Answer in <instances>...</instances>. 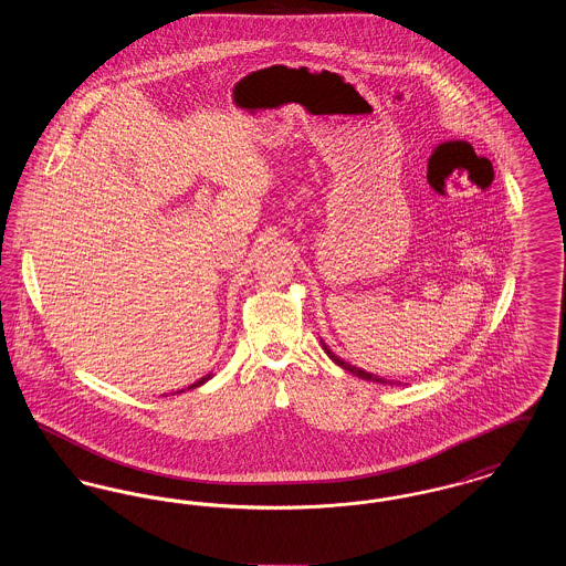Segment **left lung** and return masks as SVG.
<instances>
[{
  "label": "left lung",
  "instance_id": "obj_1",
  "mask_svg": "<svg viewBox=\"0 0 566 566\" xmlns=\"http://www.w3.org/2000/svg\"><path fill=\"white\" fill-rule=\"evenodd\" d=\"M324 352L328 354V358L335 363V365H339L342 369H346V371H350V374H354L356 377H363V379H369V381H379V384H388L384 377L374 376V374H367V371H363V369H358V367H354V365H350V363H346V360H342L339 356H335L333 352L328 350L326 346L323 344Z\"/></svg>",
  "mask_w": 566,
  "mask_h": 566
}]
</instances>
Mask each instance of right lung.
Masks as SVG:
<instances>
[{"mask_svg": "<svg viewBox=\"0 0 566 566\" xmlns=\"http://www.w3.org/2000/svg\"><path fill=\"white\" fill-rule=\"evenodd\" d=\"M210 377H212V374H208V376L201 377V379H197V381H195V384H190V386H189V388H187V390H190V388H197V386H201V384H206V381H208V379H210ZM180 392H185V390H180Z\"/></svg>", "mask_w": 566, "mask_h": 566, "instance_id": "right-lung-1", "label": "right lung"}]
</instances>
